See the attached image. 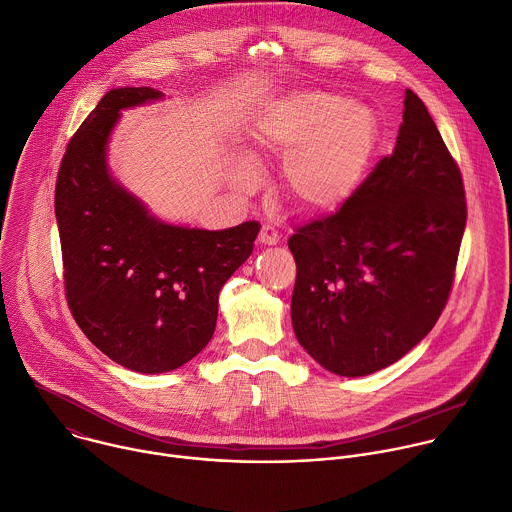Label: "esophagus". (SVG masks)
<instances>
[{
  "mask_svg": "<svg viewBox=\"0 0 512 512\" xmlns=\"http://www.w3.org/2000/svg\"><path fill=\"white\" fill-rule=\"evenodd\" d=\"M259 243L261 245H277L279 243V233L275 227L271 225H263L261 233H259Z\"/></svg>",
  "mask_w": 512,
  "mask_h": 512,
  "instance_id": "obj_1",
  "label": "esophagus"
}]
</instances>
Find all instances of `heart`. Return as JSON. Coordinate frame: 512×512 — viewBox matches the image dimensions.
<instances>
[{
	"label": "heart",
	"instance_id": "1",
	"mask_svg": "<svg viewBox=\"0 0 512 512\" xmlns=\"http://www.w3.org/2000/svg\"><path fill=\"white\" fill-rule=\"evenodd\" d=\"M379 139L375 113L350 97L302 87L269 101L257 115L247 158H285L281 184L298 208L314 214L346 204L367 170ZM231 184L249 192L257 170L249 162L233 168Z\"/></svg>",
	"mask_w": 512,
	"mask_h": 512
}]
</instances>
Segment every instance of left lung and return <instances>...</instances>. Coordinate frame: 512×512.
<instances>
[{
    "label": "left lung",
    "mask_w": 512,
    "mask_h": 512,
    "mask_svg": "<svg viewBox=\"0 0 512 512\" xmlns=\"http://www.w3.org/2000/svg\"><path fill=\"white\" fill-rule=\"evenodd\" d=\"M464 227L460 168L407 89L393 154L336 214L287 241L298 265L291 294L298 342L340 377L397 362L448 302Z\"/></svg>",
    "instance_id": "left-lung-1"
}]
</instances>
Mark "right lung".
<instances>
[{
	"instance_id": "add662e5",
	"label": "right lung",
	"mask_w": 512,
	"mask_h": 512,
	"mask_svg": "<svg viewBox=\"0 0 512 512\" xmlns=\"http://www.w3.org/2000/svg\"><path fill=\"white\" fill-rule=\"evenodd\" d=\"M164 97L111 89L72 135L54 194L68 308L103 354L143 375L180 369L210 342L218 294L261 229L166 223L113 178L107 152L121 111Z\"/></svg>"
}]
</instances>
